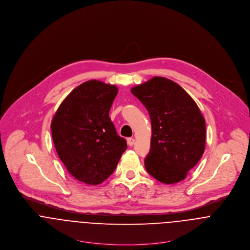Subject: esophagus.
<instances>
[{"label":"esophagus","mask_w":250,"mask_h":250,"mask_svg":"<svg viewBox=\"0 0 250 250\" xmlns=\"http://www.w3.org/2000/svg\"><path fill=\"white\" fill-rule=\"evenodd\" d=\"M127 143H128L129 146H133V145L135 144V140H134L133 138H129V139L127 140Z\"/></svg>","instance_id":"1"}]
</instances>
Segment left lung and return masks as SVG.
<instances>
[{
    "mask_svg": "<svg viewBox=\"0 0 250 250\" xmlns=\"http://www.w3.org/2000/svg\"><path fill=\"white\" fill-rule=\"evenodd\" d=\"M131 92L151 119L147 172L164 184L184 180L205 150L206 125L199 107L178 83L164 77H154Z\"/></svg>",
    "mask_w": 250,
    "mask_h": 250,
    "instance_id": "left-lung-1",
    "label": "left lung"
}]
</instances>
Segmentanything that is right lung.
<instances>
[{
  "label": "right lung",
  "mask_w": 250,
  "mask_h": 250,
  "mask_svg": "<svg viewBox=\"0 0 250 250\" xmlns=\"http://www.w3.org/2000/svg\"><path fill=\"white\" fill-rule=\"evenodd\" d=\"M118 88L90 80L83 83L56 111L51 131L61 161L74 178L98 185L114 171L127 149L108 116Z\"/></svg>",
  "instance_id": "1"
}]
</instances>
